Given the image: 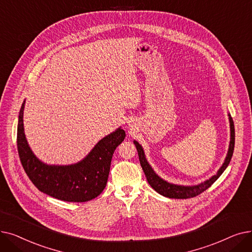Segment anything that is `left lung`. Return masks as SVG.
Returning a JSON list of instances; mask_svg holds the SVG:
<instances>
[{
	"instance_id": "obj_1",
	"label": "left lung",
	"mask_w": 252,
	"mask_h": 252,
	"mask_svg": "<svg viewBox=\"0 0 252 252\" xmlns=\"http://www.w3.org/2000/svg\"><path fill=\"white\" fill-rule=\"evenodd\" d=\"M227 117H229V122H230V143H229V149H227V153L224 158V161L222 165L220 167L218 172L211 177H209L206 181L202 182L198 185L194 186H184V185H176L165 181L161 176H159L157 173L155 172L153 167L150 165V163L147 160L146 153L143 148L141 147L140 143L137 140H133L134 145L136 147L139 162L142 167V170L146 174L147 181L150 184V186L159 193L160 195L168 198L173 199H188V198H193L201 194L202 191L207 189L222 174V172L226 169L227 165L230 164V161L232 159L234 147H235V128H234V122L231 115L227 113Z\"/></svg>"
}]
</instances>
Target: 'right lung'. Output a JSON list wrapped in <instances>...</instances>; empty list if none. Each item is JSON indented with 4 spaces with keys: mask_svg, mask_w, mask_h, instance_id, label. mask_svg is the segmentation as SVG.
I'll return each mask as SVG.
<instances>
[{
    "mask_svg": "<svg viewBox=\"0 0 252 252\" xmlns=\"http://www.w3.org/2000/svg\"><path fill=\"white\" fill-rule=\"evenodd\" d=\"M23 101L18 116L17 149L23 169L44 194L66 202H86L104 189L112 157L126 133L120 126L101 138L81 161L68 165L47 164L32 151L23 127Z\"/></svg>",
    "mask_w": 252,
    "mask_h": 252,
    "instance_id": "add662e5",
    "label": "right lung"
}]
</instances>
